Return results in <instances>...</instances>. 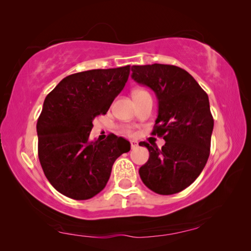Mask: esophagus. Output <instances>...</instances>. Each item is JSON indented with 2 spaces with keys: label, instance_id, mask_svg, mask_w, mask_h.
Segmentation results:
<instances>
[{
  "label": "esophagus",
  "instance_id": "obj_1",
  "mask_svg": "<svg viewBox=\"0 0 251 251\" xmlns=\"http://www.w3.org/2000/svg\"><path fill=\"white\" fill-rule=\"evenodd\" d=\"M138 146V142L137 141H130V147H132V149H135V147H137Z\"/></svg>",
  "mask_w": 251,
  "mask_h": 251
}]
</instances>
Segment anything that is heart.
<instances>
[{"label": "heart", "instance_id": "heart-1", "mask_svg": "<svg viewBox=\"0 0 251 251\" xmlns=\"http://www.w3.org/2000/svg\"><path fill=\"white\" fill-rule=\"evenodd\" d=\"M141 93H146V91H144V90H137V91H135L134 95L135 94H141ZM123 133H125L127 135H133L134 134V130L132 129V127L126 126V127H124V128H123Z\"/></svg>", "mask_w": 251, "mask_h": 251}]
</instances>
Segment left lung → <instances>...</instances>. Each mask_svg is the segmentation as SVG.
Returning <instances> with one entry per match:
<instances>
[{
    "instance_id": "8db88e82",
    "label": "left lung",
    "mask_w": 251,
    "mask_h": 251,
    "mask_svg": "<svg viewBox=\"0 0 251 251\" xmlns=\"http://www.w3.org/2000/svg\"><path fill=\"white\" fill-rule=\"evenodd\" d=\"M132 78L150 87L158 100V115L152 134L165 144L141 142L150 157L140 176L153 192L169 196L196 181L210 155L213 117L209 97L188 71L172 65L133 66Z\"/></svg>"
}]
</instances>
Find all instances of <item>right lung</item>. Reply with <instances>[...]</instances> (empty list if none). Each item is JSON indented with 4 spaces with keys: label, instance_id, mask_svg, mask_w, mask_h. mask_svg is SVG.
Segmentation results:
<instances>
[{
    "label": "right lung",
    "instance_id": "obj_1",
    "mask_svg": "<svg viewBox=\"0 0 251 251\" xmlns=\"http://www.w3.org/2000/svg\"><path fill=\"white\" fill-rule=\"evenodd\" d=\"M129 66L94 69L63 78L48 94L37 123L38 155L51 185L74 200H88L105 188L117 157L130 144L111 135L91 142L93 121L105 115L124 88Z\"/></svg>",
    "mask_w": 251,
    "mask_h": 251
}]
</instances>
